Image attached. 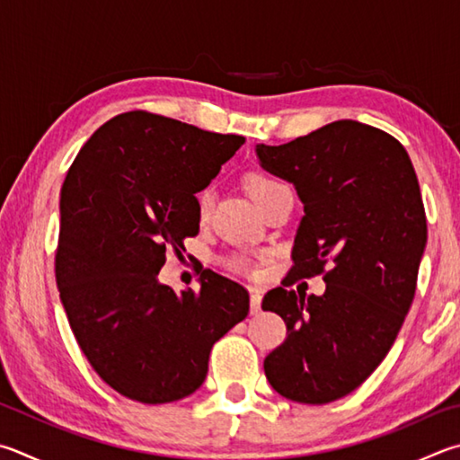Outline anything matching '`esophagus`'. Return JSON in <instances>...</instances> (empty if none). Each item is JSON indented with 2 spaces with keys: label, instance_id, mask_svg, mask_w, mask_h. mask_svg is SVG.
I'll return each instance as SVG.
<instances>
[{
  "label": "esophagus",
  "instance_id": "1",
  "mask_svg": "<svg viewBox=\"0 0 460 460\" xmlns=\"http://www.w3.org/2000/svg\"><path fill=\"white\" fill-rule=\"evenodd\" d=\"M249 296H252V314H259L261 312V299H263L261 288H249Z\"/></svg>",
  "mask_w": 460,
  "mask_h": 460
}]
</instances>
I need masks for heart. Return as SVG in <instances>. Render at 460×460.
<instances>
[{
    "label": "heart",
    "instance_id": "heart-1",
    "mask_svg": "<svg viewBox=\"0 0 460 460\" xmlns=\"http://www.w3.org/2000/svg\"><path fill=\"white\" fill-rule=\"evenodd\" d=\"M247 190L249 195L253 197V201L259 205L263 201V199L275 190L278 187H281L279 181H275L273 177L265 172H252L247 177ZM211 207H213V193L211 189H203L201 193L197 195V213H199V219L207 221L208 215H211ZM229 267L235 271H249L252 270V263L247 261L245 257H233L229 259Z\"/></svg>",
    "mask_w": 460,
    "mask_h": 460
}]
</instances>
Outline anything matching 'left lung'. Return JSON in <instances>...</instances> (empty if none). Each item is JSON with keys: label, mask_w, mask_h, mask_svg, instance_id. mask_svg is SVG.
Listing matches in <instances>:
<instances>
[{"label": "left lung", "mask_w": 460, "mask_h": 460, "mask_svg": "<svg viewBox=\"0 0 460 460\" xmlns=\"http://www.w3.org/2000/svg\"><path fill=\"white\" fill-rule=\"evenodd\" d=\"M255 153L304 203L289 279L261 304L288 325L263 370L281 396L328 404L378 368L411 310L427 247L419 179L394 137L356 120ZM314 274L324 275L323 296L285 289Z\"/></svg>", "instance_id": "1"}]
</instances>
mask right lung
Wrapping results in <instances>:
<instances>
[{
    "label": "right lung",
    "mask_w": 460,
    "mask_h": 460,
    "mask_svg": "<svg viewBox=\"0 0 460 460\" xmlns=\"http://www.w3.org/2000/svg\"><path fill=\"white\" fill-rule=\"evenodd\" d=\"M243 143L132 111L102 124L66 174L56 283L80 349L122 396L193 394L215 341L249 314L247 289L211 270L199 291L158 281L166 253L199 233L195 193Z\"/></svg>",
    "instance_id": "add662e5"
}]
</instances>
